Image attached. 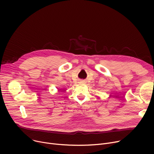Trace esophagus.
Masks as SVG:
<instances>
[{
  "label": "esophagus",
  "mask_w": 154,
  "mask_h": 154,
  "mask_svg": "<svg viewBox=\"0 0 154 154\" xmlns=\"http://www.w3.org/2000/svg\"><path fill=\"white\" fill-rule=\"evenodd\" d=\"M80 83L81 84H85V81H84V80H82V81L80 82Z\"/></svg>",
  "instance_id": "1"
}]
</instances>
